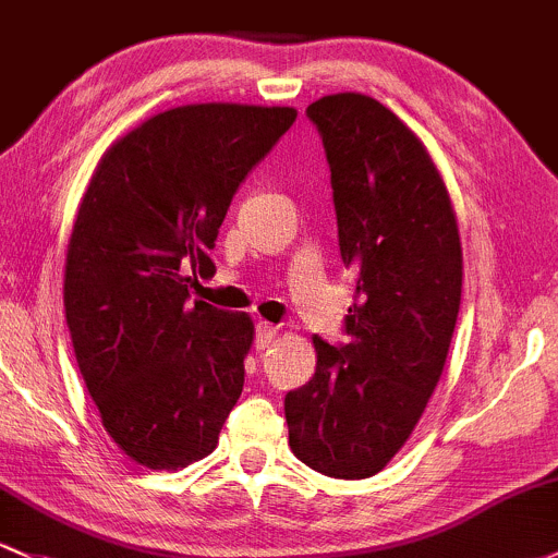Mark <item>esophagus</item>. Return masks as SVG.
Segmentation results:
<instances>
[{"label": "esophagus", "instance_id": "obj_1", "mask_svg": "<svg viewBox=\"0 0 558 558\" xmlns=\"http://www.w3.org/2000/svg\"><path fill=\"white\" fill-rule=\"evenodd\" d=\"M274 338H277V327L268 325V322H257V327H255V345H257V351L268 349V345L274 343Z\"/></svg>", "mask_w": 558, "mask_h": 558}]
</instances>
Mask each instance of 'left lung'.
I'll use <instances>...</instances> for the list:
<instances>
[{"label":"left lung","instance_id":"1","mask_svg":"<svg viewBox=\"0 0 558 558\" xmlns=\"http://www.w3.org/2000/svg\"><path fill=\"white\" fill-rule=\"evenodd\" d=\"M332 172L338 242L356 281L349 343L314 338L316 373L287 393L290 447L332 478L388 465L445 369L463 250L452 199L423 141L380 100L325 95L308 109Z\"/></svg>","mask_w":558,"mask_h":558}]
</instances>
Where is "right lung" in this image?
Returning a JSON list of instances; mask_svg holds the SVG:
<instances>
[{"instance_id":"obj_1","label":"right lung","mask_w":558,"mask_h":558,"mask_svg":"<svg viewBox=\"0 0 558 558\" xmlns=\"http://www.w3.org/2000/svg\"><path fill=\"white\" fill-rule=\"evenodd\" d=\"M295 117L178 106L113 141L89 178L65 253V322L104 428L146 469L207 458L242 393L253 319L191 303L185 268L215 271L239 183Z\"/></svg>"}]
</instances>
